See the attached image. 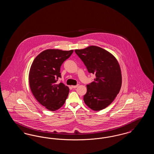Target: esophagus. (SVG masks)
<instances>
[{
	"instance_id": "obj_1",
	"label": "esophagus",
	"mask_w": 154,
	"mask_h": 154,
	"mask_svg": "<svg viewBox=\"0 0 154 154\" xmlns=\"http://www.w3.org/2000/svg\"><path fill=\"white\" fill-rule=\"evenodd\" d=\"M78 86H79V85H73V86H72V87L74 88V89H75V88L78 87Z\"/></svg>"
}]
</instances>
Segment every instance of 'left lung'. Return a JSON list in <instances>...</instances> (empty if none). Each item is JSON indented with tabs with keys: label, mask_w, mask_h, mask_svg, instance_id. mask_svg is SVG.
<instances>
[{
	"label": "left lung",
	"mask_w": 154,
	"mask_h": 154,
	"mask_svg": "<svg viewBox=\"0 0 154 154\" xmlns=\"http://www.w3.org/2000/svg\"><path fill=\"white\" fill-rule=\"evenodd\" d=\"M75 52L88 72L96 75L94 81L87 85L84 102L94 111L105 109L114 101L122 85L121 70L117 59L109 52L95 45L75 50Z\"/></svg>",
	"instance_id": "1"
}]
</instances>
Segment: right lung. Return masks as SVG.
<instances>
[{"label":"right lung","instance_id":"obj_1","mask_svg":"<svg viewBox=\"0 0 154 154\" xmlns=\"http://www.w3.org/2000/svg\"><path fill=\"white\" fill-rule=\"evenodd\" d=\"M73 50L48 49L40 53L34 59L29 73L30 88L37 100L47 109L55 111L65 103L69 88L62 82L60 69Z\"/></svg>","mask_w":154,"mask_h":154}]
</instances>
